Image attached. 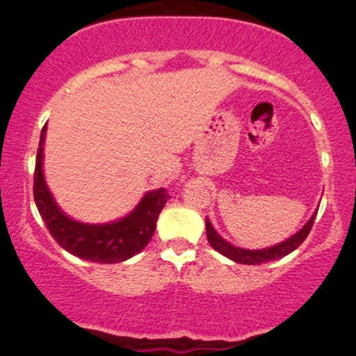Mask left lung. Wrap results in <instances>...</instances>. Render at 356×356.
Here are the masks:
<instances>
[{
    "label": "left lung",
    "mask_w": 356,
    "mask_h": 356,
    "mask_svg": "<svg viewBox=\"0 0 356 356\" xmlns=\"http://www.w3.org/2000/svg\"><path fill=\"white\" fill-rule=\"evenodd\" d=\"M317 217V211L312 215L310 220L303 225L301 231H298L296 234L291 236L289 239H286L284 243H279V245L265 248V250H245V248L232 246L231 243H227L225 239H222L220 236L217 234V231L213 229L211 222L208 218H204V225H207V239L210 243L213 250H217L218 253H222L224 257L231 258L236 264H245V265H260L265 264V261L277 260V258L286 257L291 251L296 250L301 243L307 239V236L310 234L312 227H314V220Z\"/></svg>",
    "instance_id": "1"
}]
</instances>
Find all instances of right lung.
I'll return each mask as SVG.
<instances>
[{
  "mask_svg": "<svg viewBox=\"0 0 356 356\" xmlns=\"http://www.w3.org/2000/svg\"><path fill=\"white\" fill-rule=\"evenodd\" d=\"M46 125L41 131L38 156L34 170V201L56 243L84 260L96 264H118L146 248L156 229L158 215L170 198L167 189H155L146 193L138 207L111 224H82L67 217L53 200L42 175V145Z\"/></svg>",
  "mask_w": 356,
  "mask_h": 356,
  "instance_id": "obj_1",
  "label": "right lung"
}]
</instances>
